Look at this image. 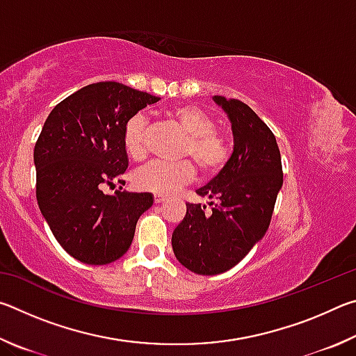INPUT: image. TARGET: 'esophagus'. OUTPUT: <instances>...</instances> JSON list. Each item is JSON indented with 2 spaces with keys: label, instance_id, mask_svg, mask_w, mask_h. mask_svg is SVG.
<instances>
[{
  "label": "esophagus",
  "instance_id": "34e87169",
  "mask_svg": "<svg viewBox=\"0 0 356 356\" xmlns=\"http://www.w3.org/2000/svg\"><path fill=\"white\" fill-rule=\"evenodd\" d=\"M165 201H166L165 196H160V195H155L154 196V202L155 204H161V202H165Z\"/></svg>",
  "mask_w": 356,
  "mask_h": 356
}]
</instances>
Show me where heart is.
<instances>
[{
    "mask_svg": "<svg viewBox=\"0 0 356 356\" xmlns=\"http://www.w3.org/2000/svg\"><path fill=\"white\" fill-rule=\"evenodd\" d=\"M170 116L184 129L188 138L184 144L182 156L195 160L204 176H215L226 166L231 156V146L225 135L215 130L213 118L195 105H179L170 111ZM147 119L143 114H134L124 125L122 144L131 160L141 161L147 155ZM195 176V166L188 160L179 163L152 161L134 174V185L141 191H150L160 196H170L180 185Z\"/></svg>",
    "mask_w": 356,
    "mask_h": 356,
    "instance_id": "1",
    "label": "heart"
}]
</instances>
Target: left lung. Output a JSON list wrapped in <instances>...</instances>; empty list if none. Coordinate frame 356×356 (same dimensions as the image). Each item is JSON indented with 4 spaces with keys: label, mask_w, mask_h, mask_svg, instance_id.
I'll return each instance as SVG.
<instances>
[{
    "label": "left lung",
    "mask_w": 356,
    "mask_h": 356,
    "mask_svg": "<svg viewBox=\"0 0 356 356\" xmlns=\"http://www.w3.org/2000/svg\"><path fill=\"white\" fill-rule=\"evenodd\" d=\"M213 100L231 120L232 155L218 176L196 190L210 201V212L201 204H186L171 238L177 261L207 276L227 272L265 236L282 186L273 131L243 102L221 95Z\"/></svg>",
    "instance_id": "left-lung-1"
}]
</instances>
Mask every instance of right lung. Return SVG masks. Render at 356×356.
Listing matches in <instances>:
<instances>
[{"label":"right lung","instance_id":"add662e5","mask_svg":"<svg viewBox=\"0 0 356 356\" xmlns=\"http://www.w3.org/2000/svg\"><path fill=\"white\" fill-rule=\"evenodd\" d=\"M160 97L116 81L88 84L48 114L34 147L35 197L59 245L76 261L105 265L129 251L150 193L114 191L129 168L127 120Z\"/></svg>","mask_w":356,"mask_h":356}]
</instances>
